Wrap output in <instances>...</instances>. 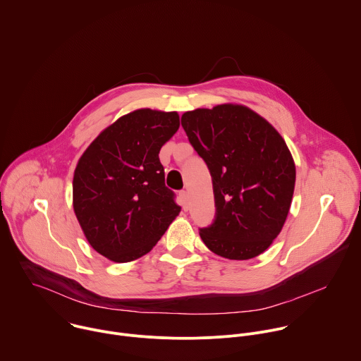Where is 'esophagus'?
Wrapping results in <instances>:
<instances>
[{"mask_svg":"<svg viewBox=\"0 0 361 361\" xmlns=\"http://www.w3.org/2000/svg\"><path fill=\"white\" fill-rule=\"evenodd\" d=\"M179 197H180L183 210H188V209H189V195H188V192H186V190H182V192L179 193Z\"/></svg>","mask_w":361,"mask_h":361,"instance_id":"esophagus-1","label":"esophagus"}]
</instances>
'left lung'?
Instances as JSON below:
<instances>
[{
	"instance_id": "obj_1",
	"label": "left lung",
	"mask_w": 361,
	"mask_h": 361,
	"mask_svg": "<svg viewBox=\"0 0 361 361\" xmlns=\"http://www.w3.org/2000/svg\"><path fill=\"white\" fill-rule=\"evenodd\" d=\"M182 127L213 182L216 217L200 238L228 259L262 254L281 233L295 189L285 140L264 117L233 103L186 111Z\"/></svg>"
}]
</instances>
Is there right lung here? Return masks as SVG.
I'll list each match as a JSON object with an SVG mask.
<instances>
[{
	"instance_id": "right-lung-1",
	"label": "right lung",
	"mask_w": 361,
	"mask_h": 361,
	"mask_svg": "<svg viewBox=\"0 0 361 361\" xmlns=\"http://www.w3.org/2000/svg\"><path fill=\"white\" fill-rule=\"evenodd\" d=\"M179 126L176 111L140 109L104 128L80 157L73 210L89 244L110 261L149 252L179 214L159 161Z\"/></svg>"
}]
</instances>
